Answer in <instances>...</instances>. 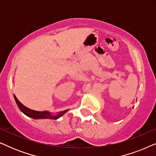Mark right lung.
Returning <instances> with one entry per match:
<instances>
[{"label": "right lung", "instance_id": "1", "mask_svg": "<svg viewBox=\"0 0 156 156\" xmlns=\"http://www.w3.org/2000/svg\"><path fill=\"white\" fill-rule=\"evenodd\" d=\"M14 99L16 100V102L18 105V108H20V110L22 112L23 114L26 115V116L33 118L34 119H57L59 117L63 116L67 111L69 109L62 111V112H58L57 114H52V113L48 111H44V112H37V111H35L30 108L25 106L22 103H20L19 101V100L17 99V97L14 95Z\"/></svg>", "mask_w": 156, "mask_h": 156}]
</instances>
